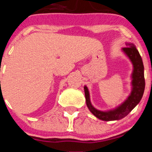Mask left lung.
I'll use <instances>...</instances> for the list:
<instances>
[{
  "instance_id": "obj_1",
  "label": "left lung",
  "mask_w": 152,
  "mask_h": 152,
  "mask_svg": "<svg viewBox=\"0 0 152 152\" xmlns=\"http://www.w3.org/2000/svg\"><path fill=\"white\" fill-rule=\"evenodd\" d=\"M129 47H125L123 50L124 51L128 57L129 58L134 66L133 74H132V91L128 99L122 104L120 107L116 110L109 112H102L97 110L91 105L90 101L89 92L87 87H84L85 93L86 103L90 110L96 118L103 120V121H112V120H119L126 116L135 107V106L142 100L144 94L145 81L144 77V65L142 62V57L139 54V51L133 45L128 44Z\"/></svg>"
}]
</instances>
